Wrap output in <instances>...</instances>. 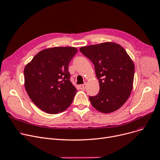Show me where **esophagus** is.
<instances>
[{"label": "esophagus", "instance_id": "34e87169", "mask_svg": "<svg viewBox=\"0 0 160 160\" xmlns=\"http://www.w3.org/2000/svg\"><path fill=\"white\" fill-rule=\"evenodd\" d=\"M86 87H87L86 84H81V85L79 86V87L81 90H84L86 88Z\"/></svg>", "mask_w": 160, "mask_h": 160}]
</instances>
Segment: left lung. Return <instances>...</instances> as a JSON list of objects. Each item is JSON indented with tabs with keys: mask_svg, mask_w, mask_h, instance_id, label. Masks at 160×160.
<instances>
[{
	"mask_svg": "<svg viewBox=\"0 0 160 160\" xmlns=\"http://www.w3.org/2000/svg\"><path fill=\"white\" fill-rule=\"evenodd\" d=\"M79 50L94 64L99 79V93L89 96L92 105L105 114L118 110L132 90L133 61L123 47L114 42L82 46Z\"/></svg>",
	"mask_w": 160,
	"mask_h": 160,
	"instance_id": "left-lung-1",
	"label": "left lung"
}]
</instances>
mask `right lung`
I'll return each mask as SVG.
<instances>
[{
  "label": "right lung",
  "mask_w": 160,
  "mask_h": 160,
  "mask_svg": "<svg viewBox=\"0 0 160 160\" xmlns=\"http://www.w3.org/2000/svg\"><path fill=\"white\" fill-rule=\"evenodd\" d=\"M75 47L41 50L24 70V87L34 104L46 113L56 114L68 108L77 92L70 78L68 65L78 52Z\"/></svg>",
  "instance_id": "obj_1"
}]
</instances>
